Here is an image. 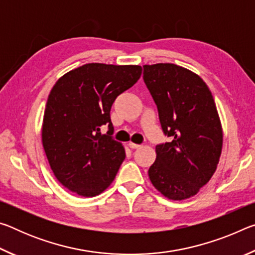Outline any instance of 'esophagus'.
<instances>
[{
    "mask_svg": "<svg viewBox=\"0 0 255 255\" xmlns=\"http://www.w3.org/2000/svg\"><path fill=\"white\" fill-rule=\"evenodd\" d=\"M128 146H129V147H130V148H132V149H135V148H139V147H140V145L135 144V143H131V141H130V143L128 144Z\"/></svg>",
    "mask_w": 255,
    "mask_h": 255,
    "instance_id": "obj_1",
    "label": "esophagus"
}]
</instances>
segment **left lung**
I'll list each match as a JSON object with an SVG mask.
<instances>
[{
  "label": "left lung",
  "instance_id": "obj_1",
  "mask_svg": "<svg viewBox=\"0 0 255 255\" xmlns=\"http://www.w3.org/2000/svg\"><path fill=\"white\" fill-rule=\"evenodd\" d=\"M143 68L162 130L170 137L156 145L150 182L169 199H188L210 180L221 157L223 131L214 98L187 68L163 63Z\"/></svg>",
  "mask_w": 255,
  "mask_h": 255
}]
</instances>
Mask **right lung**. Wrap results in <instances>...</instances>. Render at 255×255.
<instances>
[{
	"label": "right lung",
	"instance_id": "add662e5",
	"mask_svg": "<svg viewBox=\"0 0 255 255\" xmlns=\"http://www.w3.org/2000/svg\"><path fill=\"white\" fill-rule=\"evenodd\" d=\"M138 65L85 64L56 82L47 100L42 145L57 180L83 197L100 195L126 157L112 137V103L139 80ZM108 127L102 135L100 129Z\"/></svg>",
	"mask_w": 255,
	"mask_h": 255
}]
</instances>
